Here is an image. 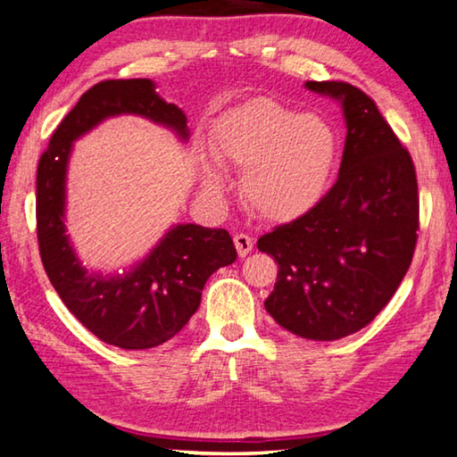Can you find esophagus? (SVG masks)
<instances>
[{"instance_id":"34e87169","label":"esophagus","mask_w":457,"mask_h":457,"mask_svg":"<svg viewBox=\"0 0 457 457\" xmlns=\"http://www.w3.org/2000/svg\"><path fill=\"white\" fill-rule=\"evenodd\" d=\"M234 244H236L237 256H239V258H245L247 253L252 252L253 239H252L250 236H245V234H236V236H234Z\"/></svg>"}]
</instances>
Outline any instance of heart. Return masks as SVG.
<instances>
[{
	"label": "heart",
	"instance_id": "obj_1",
	"mask_svg": "<svg viewBox=\"0 0 457 457\" xmlns=\"http://www.w3.org/2000/svg\"><path fill=\"white\" fill-rule=\"evenodd\" d=\"M212 149L220 163L242 169L244 204L268 221L296 220L327 193L338 141L316 114H298L276 100L256 98L223 114ZM210 191L226 189L218 167H204Z\"/></svg>",
	"mask_w": 457,
	"mask_h": 457
}]
</instances>
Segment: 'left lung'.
I'll list each match as a JSON object with an SVG mask.
<instances>
[{"label": "left lung", "instance_id": "1", "mask_svg": "<svg viewBox=\"0 0 457 457\" xmlns=\"http://www.w3.org/2000/svg\"><path fill=\"white\" fill-rule=\"evenodd\" d=\"M306 88L343 104L345 153L327 195L258 239L278 262L264 306L294 335L337 340L365 328L399 288L417 244L420 195L411 154L373 98L338 80Z\"/></svg>", "mask_w": 457, "mask_h": 457}]
</instances>
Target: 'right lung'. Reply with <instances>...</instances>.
<instances>
[{"instance_id":"obj_1","label":"right lung","mask_w":457,"mask_h":457,"mask_svg":"<svg viewBox=\"0 0 457 457\" xmlns=\"http://www.w3.org/2000/svg\"><path fill=\"white\" fill-rule=\"evenodd\" d=\"M117 114H138L183 141L189 137L187 117L154 92L153 80L95 84L54 130L37 163L36 228L44 270L68 311L106 345L138 351L173 338L199 308L207 278L234 264L237 252L226 229L179 223L122 276L82 268L64 226L68 157L76 138Z\"/></svg>"}]
</instances>
